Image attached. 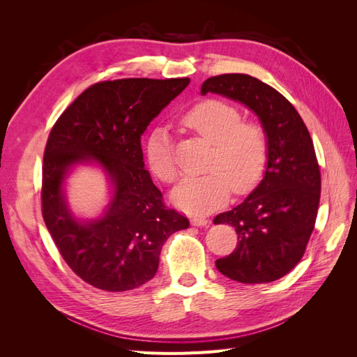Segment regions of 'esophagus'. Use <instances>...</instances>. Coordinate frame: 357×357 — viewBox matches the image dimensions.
<instances>
[{"label":"esophagus","instance_id":"esophagus-1","mask_svg":"<svg viewBox=\"0 0 357 357\" xmlns=\"http://www.w3.org/2000/svg\"><path fill=\"white\" fill-rule=\"evenodd\" d=\"M190 223H192L193 226H207L208 220L205 219V218H192V219H190Z\"/></svg>","mask_w":357,"mask_h":357}]
</instances>
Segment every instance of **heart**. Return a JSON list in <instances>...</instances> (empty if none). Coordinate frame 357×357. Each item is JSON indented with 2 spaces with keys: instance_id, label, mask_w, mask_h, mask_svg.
<instances>
[{
  "instance_id": "obj_1",
  "label": "heart",
  "mask_w": 357,
  "mask_h": 357,
  "mask_svg": "<svg viewBox=\"0 0 357 357\" xmlns=\"http://www.w3.org/2000/svg\"><path fill=\"white\" fill-rule=\"evenodd\" d=\"M235 105L220 100H205L181 117L190 131L211 144L205 169L185 176L171 190V201L189 214H205L219 208L235 193H247L261 180L268 160V137L256 122H243ZM147 164L153 174L169 183L177 176L168 129L155 128L146 143Z\"/></svg>"
}]
</instances>
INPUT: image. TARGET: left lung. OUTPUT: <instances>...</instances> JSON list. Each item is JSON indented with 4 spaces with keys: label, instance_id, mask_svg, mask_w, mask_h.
<instances>
[{
    "label": "left lung",
    "instance_id": "1",
    "mask_svg": "<svg viewBox=\"0 0 357 357\" xmlns=\"http://www.w3.org/2000/svg\"><path fill=\"white\" fill-rule=\"evenodd\" d=\"M244 104L268 137L261 183L240 205L214 218L231 225L238 244L215 268L235 282L269 283L286 275L304 256L317 218L320 168L308 129L284 96L248 74H222L202 83L201 93Z\"/></svg>",
    "mask_w": 357,
    "mask_h": 357
}]
</instances>
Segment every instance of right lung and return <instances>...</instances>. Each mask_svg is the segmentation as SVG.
<instances>
[{
    "instance_id": "obj_1",
    "label": "right lung",
    "mask_w": 357,
    "mask_h": 357,
    "mask_svg": "<svg viewBox=\"0 0 357 357\" xmlns=\"http://www.w3.org/2000/svg\"><path fill=\"white\" fill-rule=\"evenodd\" d=\"M189 79H122L86 89L52 128L43 159V219L63 261L83 282L125 291L152 280L160 248L189 220L167 208L144 168L142 135L186 89ZM77 165H96L111 201L95 220L75 218L65 181Z\"/></svg>"
}]
</instances>
